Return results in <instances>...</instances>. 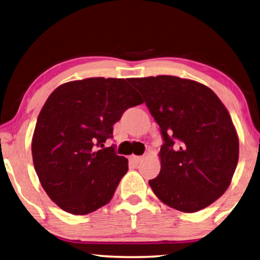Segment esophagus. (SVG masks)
Segmentation results:
<instances>
[{"label":"esophagus","instance_id":"34e87169","mask_svg":"<svg viewBox=\"0 0 260 260\" xmlns=\"http://www.w3.org/2000/svg\"><path fill=\"white\" fill-rule=\"evenodd\" d=\"M129 161L134 165H138L139 162L143 161V156H137V155H130L129 156Z\"/></svg>","mask_w":260,"mask_h":260}]
</instances>
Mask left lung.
<instances>
[{"instance_id":"1","label":"left lung","mask_w":260,"mask_h":260,"mask_svg":"<svg viewBox=\"0 0 260 260\" xmlns=\"http://www.w3.org/2000/svg\"><path fill=\"white\" fill-rule=\"evenodd\" d=\"M160 126L161 170L149 186L161 201L197 212L226 192L239 161L232 117L213 91L177 76L129 79Z\"/></svg>"}]
</instances>
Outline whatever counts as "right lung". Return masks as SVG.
Segmentation results:
<instances>
[{"label":"right lung","mask_w":260,"mask_h":260,"mask_svg":"<svg viewBox=\"0 0 260 260\" xmlns=\"http://www.w3.org/2000/svg\"><path fill=\"white\" fill-rule=\"evenodd\" d=\"M124 79L67 82L49 95L36 122L31 155L49 198L72 215L93 212L111 201L127 171L114 147L113 125L127 108L143 104Z\"/></svg>","instance_id":"add662e5"}]
</instances>
